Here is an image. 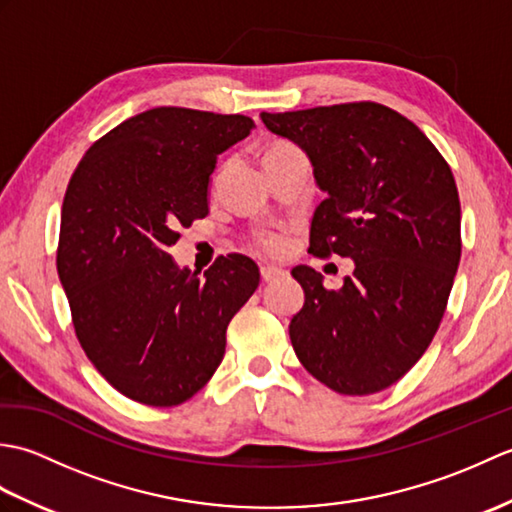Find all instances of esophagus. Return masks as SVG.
I'll return each mask as SVG.
<instances>
[{
    "label": "esophagus",
    "mask_w": 512,
    "mask_h": 512,
    "mask_svg": "<svg viewBox=\"0 0 512 512\" xmlns=\"http://www.w3.org/2000/svg\"><path fill=\"white\" fill-rule=\"evenodd\" d=\"M279 277H284V270L277 266H262V279L264 281H275Z\"/></svg>",
    "instance_id": "obj_1"
}]
</instances>
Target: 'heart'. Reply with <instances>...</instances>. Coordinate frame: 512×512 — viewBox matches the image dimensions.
Wrapping results in <instances>:
<instances>
[{
	"mask_svg": "<svg viewBox=\"0 0 512 512\" xmlns=\"http://www.w3.org/2000/svg\"><path fill=\"white\" fill-rule=\"evenodd\" d=\"M297 147L295 145H290V143H275V145H270L268 149H266V156H264V160L266 158H275V156H286V154H297ZM257 244L262 246L266 253H279L281 250V246H284V242H281V237L279 235H273V233H262V235H257Z\"/></svg>",
	"mask_w": 512,
	"mask_h": 512,
	"instance_id": "heart-1",
	"label": "heart"
}]
</instances>
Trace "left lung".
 I'll use <instances>...</instances> for the list:
<instances>
[{"mask_svg": "<svg viewBox=\"0 0 512 512\" xmlns=\"http://www.w3.org/2000/svg\"><path fill=\"white\" fill-rule=\"evenodd\" d=\"M270 132L306 151L325 191L310 253L350 257L341 290L292 268L306 301L290 321L301 365L345 396L383 391L436 336L458 273L460 198L451 167L409 118L361 101L268 114Z\"/></svg>", "mask_w": 512, "mask_h": 512, "instance_id": "1", "label": "left lung"}]
</instances>
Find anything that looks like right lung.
Here are the masks:
<instances>
[{
  "mask_svg": "<svg viewBox=\"0 0 512 512\" xmlns=\"http://www.w3.org/2000/svg\"><path fill=\"white\" fill-rule=\"evenodd\" d=\"M255 127L242 114L154 107L85 151L61 209L57 270L76 339L123 396L173 407L209 383L226 328L259 286L244 255L204 277L167 248L209 215L217 156Z\"/></svg>",
  "mask_w": 512,
  "mask_h": 512,
  "instance_id": "right-lung-1",
  "label": "right lung"
}]
</instances>
